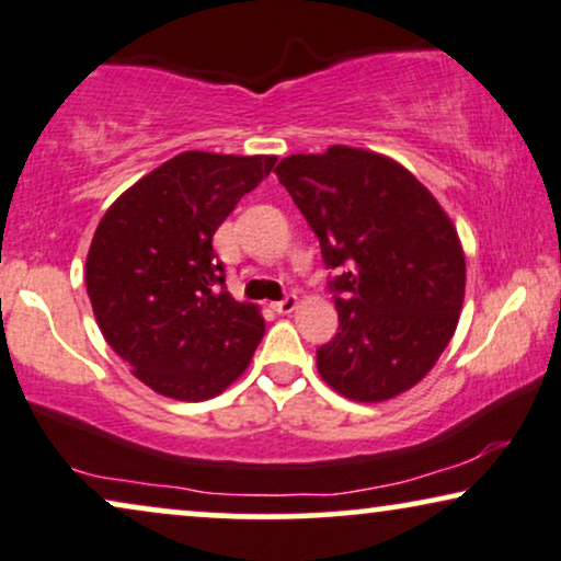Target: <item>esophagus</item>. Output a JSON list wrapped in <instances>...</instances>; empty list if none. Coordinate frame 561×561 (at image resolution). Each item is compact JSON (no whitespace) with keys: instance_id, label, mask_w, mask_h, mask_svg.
I'll return each mask as SVG.
<instances>
[{"instance_id":"34e87169","label":"esophagus","mask_w":561,"mask_h":561,"mask_svg":"<svg viewBox=\"0 0 561 561\" xmlns=\"http://www.w3.org/2000/svg\"><path fill=\"white\" fill-rule=\"evenodd\" d=\"M272 310H274V313H279V316L293 313V310H297V297H295V295H287L285 300L272 302Z\"/></svg>"}]
</instances>
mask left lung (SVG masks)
Here are the masks:
<instances>
[{"instance_id": "8db88e82", "label": "left lung", "mask_w": 561, "mask_h": 561, "mask_svg": "<svg viewBox=\"0 0 561 561\" xmlns=\"http://www.w3.org/2000/svg\"><path fill=\"white\" fill-rule=\"evenodd\" d=\"M276 179L321 240L339 333L318 346V373L352 401L416 386L453 339L466 256L450 217L386 154L333 145L289 154Z\"/></svg>"}]
</instances>
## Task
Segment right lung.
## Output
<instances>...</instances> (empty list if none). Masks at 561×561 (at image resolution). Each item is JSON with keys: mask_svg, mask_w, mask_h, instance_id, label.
Masks as SVG:
<instances>
[{"mask_svg": "<svg viewBox=\"0 0 561 561\" xmlns=\"http://www.w3.org/2000/svg\"><path fill=\"white\" fill-rule=\"evenodd\" d=\"M274 154L183 152L126 188L92 236L84 282L105 342L154 393L204 401L251 363L264 318L225 289L211 238Z\"/></svg>", "mask_w": 561, "mask_h": 561, "instance_id": "1", "label": "right lung"}]
</instances>
